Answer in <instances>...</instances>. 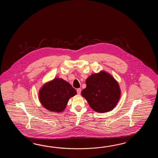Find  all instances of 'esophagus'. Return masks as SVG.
Segmentation results:
<instances>
[{
    "label": "esophagus",
    "instance_id": "esophagus-1",
    "mask_svg": "<svg viewBox=\"0 0 158 158\" xmlns=\"http://www.w3.org/2000/svg\"><path fill=\"white\" fill-rule=\"evenodd\" d=\"M81 92V89L80 88H79V89H77V94H78V95H80Z\"/></svg>",
    "mask_w": 158,
    "mask_h": 158
}]
</instances>
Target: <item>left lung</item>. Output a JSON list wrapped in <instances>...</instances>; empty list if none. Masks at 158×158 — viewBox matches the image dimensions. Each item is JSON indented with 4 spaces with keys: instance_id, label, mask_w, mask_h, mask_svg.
Returning <instances> with one entry per match:
<instances>
[{
    "instance_id": "obj_1",
    "label": "left lung",
    "mask_w": 158,
    "mask_h": 158,
    "mask_svg": "<svg viewBox=\"0 0 158 158\" xmlns=\"http://www.w3.org/2000/svg\"><path fill=\"white\" fill-rule=\"evenodd\" d=\"M86 87L81 91L90 107L97 112L112 110L118 104L121 90L118 81L104 71L91 74L86 80Z\"/></svg>"
}]
</instances>
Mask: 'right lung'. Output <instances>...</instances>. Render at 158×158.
Masks as SVG:
<instances>
[{"instance_id":"obj_1","label":"right lung","mask_w":158,"mask_h":158,"mask_svg":"<svg viewBox=\"0 0 158 158\" xmlns=\"http://www.w3.org/2000/svg\"><path fill=\"white\" fill-rule=\"evenodd\" d=\"M76 94L71 84L61 78H55L40 87L38 98L46 110L60 113L64 111L69 99Z\"/></svg>"}]
</instances>
